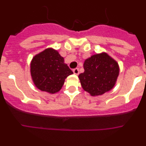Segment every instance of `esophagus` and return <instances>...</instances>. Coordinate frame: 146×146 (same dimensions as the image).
<instances>
[{
	"instance_id": "obj_1",
	"label": "esophagus",
	"mask_w": 146,
	"mask_h": 146,
	"mask_svg": "<svg viewBox=\"0 0 146 146\" xmlns=\"http://www.w3.org/2000/svg\"><path fill=\"white\" fill-rule=\"evenodd\" d=\"M73 72H74V74H77V75H78V74H79V73H80L79 69H78V68L74 69H73Z\"/></svg>"
}]
</instances>
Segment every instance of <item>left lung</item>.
Instances as JSON below:
<instances>
[{"instance_id": "left-lung-1", "label": "left lung", "mask_w": 146, "mask_h": 146, "mask_svg": "<svg viewBox=\"0 0 146 146\" xmlns=\"http://www.w3.org/2000/svg\"><path fill=\"white\" fill-rule=\"evenodd\" d=\"M83 67L85 72L78 77L83 90L91 96H101L114 88L119 74V65L107 52L96 53L88 58Z\"/></svg>"}]
</instances>
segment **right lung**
I'll return each mask as SVG.
<instances>
[{
	"label": "right lung",
	"mask_w": 146,
	"mask_h": 146,
	"mask_svg": "<svg viewBox=\"0 0 146 146\" xmlns=\"http://www.w3.org/2000/svg\"><path fill=\"white\" fill-rule=\"evenodd\" d=\"M30 66L34 86L50 94L60 91L66 78L73 74L58 51L52 47L35 55Z\"/></svg>",
	"instance_id": "obj_1"
}]
</instances>
